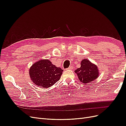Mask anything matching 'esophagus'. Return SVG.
I'll return each instance as SVG.
<instances>
[{"instance_id": "34e87169", "label": "esophagus", "mask_w": 126, "mask_h": 126, "mask_svg": "<svg viewBox=\"0 0 126 126\" xmlns=\"http://www.w3.org/2000/svg\"><path fill=\"white\" fill-rule=\"evenodd\" d=\"M72 69V67L71 66H69L68 68H67L66 69L67 70H71Z\"/></svg>"}]
</instances>
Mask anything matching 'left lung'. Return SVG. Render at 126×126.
<instances>
[{
    "instance_id": "obj_1",
    "label": "left lung",
    "mask_w": 126,
    "mask_h": 126,
    "mask_svg": "<svg viewBox=\"0 0 126 126\" xmlns=\"http://www.w3.org/2000/svg\"><path fill=\"white\" fill-rule=\"evenodd\" d=\"M75 71L78 75L79 80L83 83L93 81L98 77L97 66L87 59H83L81 63V67Z\"/></svg>"
}]
</instances>
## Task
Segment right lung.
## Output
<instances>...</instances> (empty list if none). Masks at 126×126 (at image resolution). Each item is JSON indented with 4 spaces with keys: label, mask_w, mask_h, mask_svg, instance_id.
<instances>
[{
    "label": "right lung",
    "mask_w": 126,
    "mask_h": 126,
    "mask_svg": "<svg viewBox=\"0 0 126 126\" xmlns=\"http://www.w3.org/2000/svg\"><path fill=\"white\" fill-rule=\"evenodd\" d=\"M63 70L53 65L48 60H42L33 64L29 73L32 81L37 86L48 88L58 82Z\"/></svg>",
    "instance_id": "add662e5"
}]
</instances>
